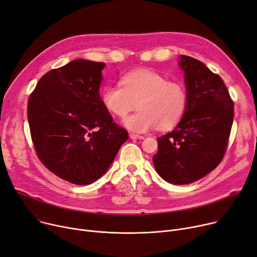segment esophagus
Here are the masks:
<instances>
[{
	"instance_id": "esophagus-1",
	"label": "esophagus",
	"mask_w": 257,
	"mask_h": 257,
	"mask_svg": "<svg viewBox=\"0 0 257 257\" xmlns=\"http://www.w3.org/2000/svg\"><path fill=\"white\" fill-rule=\"evenodd\" d=\"M129 137L131 140H144L145 139L143 136H139V134H134V133H130Z\"/></svg>"
}]
</instances>
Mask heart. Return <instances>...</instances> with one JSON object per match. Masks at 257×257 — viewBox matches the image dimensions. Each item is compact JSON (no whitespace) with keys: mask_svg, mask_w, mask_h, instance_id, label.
<instances>
[{"mask_svg":"<svg viewBox=\"0 0 257 257\" xmlns=\"http://www.w3.org/2000/svg\"><path fill=\"white\" fill-rule=\"evenodd\" d=\"M119 84L105 85L100 93L105 109L118 117H125L139 106V111L124 119L130 131L144 133L157 126L174 127L182 118L187 107L184 85L152 70H136L120 78Z\"/></svg>","mask_w":257,"mask_h":257,"instance_id":"b5f03b06","label":"heart"}]
</instances>
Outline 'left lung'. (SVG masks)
Wrapping results in <instances>:
<instances>
[{"label": "left lung", "instance_id": "left-lung-1", "mask_svg": "<svg viewBox=\"0 0 257 257\" xmlns=\"http://www.w3.org/2000/svg\"><path fill=\"white\" fill-rule=\"evenodd\" d=\"M187 92L186 110L173 131L157 138L153 165L172 184L204 177L221 163L233 123V102L222 78L193 57L180 55Z\"/></svg>", "mask_w": 257, "mask_h": 257}]
</instances>
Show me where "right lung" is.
<instances>
[{
    "label": "right lung",
    "instance_id": "1",
    "mask_svg": "<svg viewBox=\"0 0 257 257\" xmlns=\"http://www.w3.org/2000/svg\"><path fill=\"white\" fill-rule=\"evenodd\" d=\"M104 62L76 59L44 75L28 101L40 161L63 180L85 185L112 164L128 132L101 103Z\"/></svg>",
    "mask_w": 257,
    "mask_h": 257
}]
</instances>
